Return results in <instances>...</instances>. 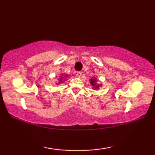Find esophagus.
I'll list each match as a JSON object with an SVG mask.
<instances>
[{
	"instance_id": "1",
	"label": "esophagus",
	"mask_w": 155,
	"mask_h": 155,
	"mask_svg": "<svg viewBox=\"0 0 155 155\" xmlns=\"http://www.w3.org/2000/svg\"><path fill=\"white\" fill-rule=\"evenodd\" d=\"M81 76H82V73H81V72H78V73H77V77L80 78V77H81Z\"/></svg>"
}]
</instances>
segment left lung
<instances>
[{
  "label": "left lung",
  "instance_id": "1",
  "mask_svg": "<svg viewBox=\"0 0 155 155\" xmlns=\"http://www.w3.org/2000/svg\"><path fill=\"white\" fill-rule=\"evenodd\" d=\"M97 78H92V79H90V84L93 87V88L95 89V90H98V89L101 87V84H97Z\"/></svg>",
  "mask_w": 155,
  "mask_h": 155
}]
</instances>
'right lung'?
Instances as JSON below:
<instances>
[{"label": "right lung", "mask_w": 155, "mask_h": 155, "mask_svg": "<svg viewBox=\"0 0 155 155\" xmlns=\"http://www.w3.org/2000/svg\"><path fill=\"white\" fill-rule=\"evenodd\" d=\"M67 78H68V75H66V74L62 73V74H61V75H60V76H59L58 82H57L56 84H58L62 83L63 82H65V80L67 79Z\"/></svg>", "instance_id": "1"}]
</instances>
